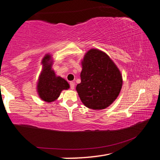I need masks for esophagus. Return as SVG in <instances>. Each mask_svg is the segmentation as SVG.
<instances>
[{
	"label": "esophagus",
	"instance_id": "34e87169",
	"mask_svg": "<svg viewBox=\"0 0 160 160\" xmlns=\"http://www.w3.org/2000/svg\"><path fill=\"white\" fill-rule=\"evenodd\" d=\"M70 87L72 90H74L75 89V83L73 82H70Z\"/></svg>",
	"mask_w": 160,
	"mask_h": 160
}]
</instances>
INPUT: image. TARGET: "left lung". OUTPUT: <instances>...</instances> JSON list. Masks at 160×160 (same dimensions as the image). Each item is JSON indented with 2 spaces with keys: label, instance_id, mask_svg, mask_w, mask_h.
Listing matches in <instances>:
<instances>
[{
  "label": "left lung",
  "instance_id": "left-lung-1",
  "mask_svg": "<svg viewBox=\"0 0 160 160\" xmlns=\"http://www.w3.org/2000/svg\"><path fill=\"white\" fill-rule=\"evenodd\" d=\"M81 82L76 90L85 107L104 109L117 98L122 88L120 70L109 56L103 51L92 48L82 61Z\"/></svg>",
  "mask_w": 160,
  "mask_h": 160
}]
</instances>
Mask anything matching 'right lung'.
Returning a JSON list of instances; mask_svg holds the SVG:
<instances>
[{"mask_svg": "<svg viewBox=\"0 0 160 160\" xmlns=\"http://www.w3.org/2000/svg\"><path fill=\"white\" fill-rule=\"evenodd\" d=\"M51 56L47 54L42 61L43 70L37 83V92L43 101L51 102L55 101L60 96L62 90H68L69 84L66 80L56 76L51 69L52 62Z\"/></svg>", "mask_w": 160, "mask_h": 160, "instance_id": "obj_1", "label": "right lung"}]
</instances>
